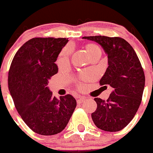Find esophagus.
Masks as SVG:
<instances>
[{"label":"esophagus","mask_w":153,"mask_h":153,"mask_svg":"<svg viewBox=\"0 0 153 153\" xmlns=\"http://www.w3.org/2000/svg\"><path fill=\"white\" fill-rule=\"evenodd\" d=\"M85 100V98L82 97H79L76 100V102L78 104H80V103H82V102H84Z\"/></svg>","instance_id":"obj_1"}]
</instances>
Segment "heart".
I'll use <instances>...</instances> for the list:
<instances>
[{
    "mask_svg": "<svg viewBox=\"0 0 153 153\" xmlns=\"http://www.w3.org/2000/svg\"><path fill=\"white\" fill-rule=\"evenodd\" d=\"M85 50L90 59H91L92 57L97 55V54H100L101 55L100 48H99V46H97V45L94 43L87 44L85 45ZM71 51L72 48L70 46L66 47L65 48L62 50L58 59L59 64H65V63L68 62L69 56H70L71 53ZM80 78H81V80L82 82H87L91 79L93 78V76L91 74H82L80 76Z\"/></svg>",
    "mask_w": 153,
    "mask_h": 153,
    "instance_id": "obj_1",
    "label": "heart"
}]
</instances>
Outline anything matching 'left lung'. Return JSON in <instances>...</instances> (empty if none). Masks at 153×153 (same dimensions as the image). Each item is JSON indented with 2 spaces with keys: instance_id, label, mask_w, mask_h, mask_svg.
<instances>
[{
  "instance_id": "obj_1",
  "label": "left lung",
  "mask_w": 153,
  "mask_h": 153,
  "mask_svg": "<svg viewBox=\"0 0 153 153\" xmlns=\"http://www.w3.org/2000/svg\"><path fill=\"white\" fill-rule=\"evenodd\" d=\"M102 47L108 55V67L100 81L109 85L113 91L107 100L94 98L97 109L91 114L97 128L118 131L126 127L140 105L145 76L140 62L132 47L120 37L84 36Z\"/></svg>"
}]
</instances>
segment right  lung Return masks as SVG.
I'll list each match as a JSON object with an SVG mask.
<instances>
[{
	"mask_svg": "<svg viewBox=\"0 0 153 153\" xmlns=\"http://www.w3.org/2000/svg\"><path fill=\"white\" fill-rule=\"evenodd\" d=\"M66 38H33L16 52L8 74V88L22 120L34 132L53 135L67 126L76 106L71 94L57 100L47 85L58 72L55 62Z\"/></svg>",
	"mask_w": 153,
	"mask_h": 153,
	"instance_id": "1",
	"label": "right lung"
}]
</instances>
